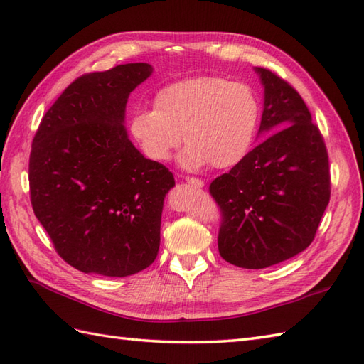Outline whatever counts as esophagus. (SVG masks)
<instances>
[{"label":"esophagus","instance_id":"obj_1","mask_svg":"<svg viewBox=\"0 0 364 364\" xmlns=\"http://www.w3.org/2000/svg\"><path fill=\"white\" fill-rule=\"evenodd\" d=\"M184 180H186L189 184H192L194 188H203L205 186V181L200 180V178H196V176H184Z\"/></svg>","mask_w":364,"mask_h":364}]
</instances>
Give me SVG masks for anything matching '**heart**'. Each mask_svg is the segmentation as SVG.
I'll list each match as a JSON object with an SVG mask.
<instances>
[{"instance_id":"b5f03b06","label":"heart","mask_w":364,"mask_h":364,"mask_svg":"<svg viewBox=\"0 0 364 364\" xmlns=\"http://www.w3.org/2000/svg\"><path fill=\"white\" fill-rule=\"evenodd\" d=\"M258 122L259 100L249 84L194 76L161 87L153 97V109L136 111L128 128L154 162L167 161L184 139V168H230L252 150Z\"/></svg>"}]
</instances>
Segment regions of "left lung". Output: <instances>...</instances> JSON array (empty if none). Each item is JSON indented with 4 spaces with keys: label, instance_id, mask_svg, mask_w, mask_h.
Listing matches in <instances>:
<instances>
[{
    "label": "left lung",
    "instance_id": "left-lung-1",
    "mask_svg": "<svg viewBox=\"0 0 364 364\" xmlns=\"http://www.w3.org/2000/svg\"><path fill=\"white\" fill-rule=\"evenodd\" d=\"M255 72L264 86L262 141L210 184L222 213L220 257L244 269H264L304 252L330 202L326 142L305 102L267 68Z\"/></svg>",
    "mask_w": 364,
    "mask_h": 364
}]
</instances>
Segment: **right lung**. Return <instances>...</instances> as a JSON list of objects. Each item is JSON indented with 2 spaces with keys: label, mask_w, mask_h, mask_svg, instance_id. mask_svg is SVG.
I'll return each instance as SVG.
<instances>
[{
  "label": "right lung",
  "mask_w": 364,
  "mask_h": 364,
  "mask_svg": "<svg viewBox=\"0 0 364 364\" xmlns=\"http://www.w3.org/2000/svg\"><path fill=\"white\" fill-rule=\"evenodd\" d=\"M151 72L136 63L80 76L34 136L31 205L59 257L84 274L128 277L156 259L175 180L144 158L125 128L128 97Z\"/></svg>",
  "instance_id": "right-lung-1"
}]
</instances>
